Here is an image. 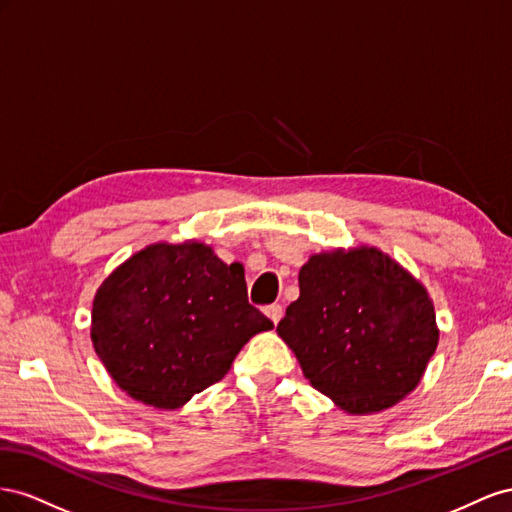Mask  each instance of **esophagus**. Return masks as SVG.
I'll return each mask as SVG.
<instances>
[{"label":"esophagus","mask_w":512,"mask_h":512,"mask_svg":"<svg viewBox=\"0 0 512 512\" xmlns=\"http://www.w3.org/2000/svg\"><path fill=\"white\" fill-rule=\"evenodd\" d=\"M264 313L272 319V324H279L281 317H283V306L281 304H270V306H266Z\"/></svg>","instance_id":"1"}]
</instances>
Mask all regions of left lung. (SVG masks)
Listing matches in <instances>:
<instances>
[{"mask_svg": "<svg viewBox=\"0 0 512 512\" xmlns=\"http://www.w3.org/2000/svg\"><path fill=\"white\" fill-rule=\"evenodd\" d=\"M300 298L276 326L304 377L349 414H373L410 394L437 347L433 302L377 248L313 255Z\"/></svg>", "mask_w": 512, "mask_h": 512, "instance_id": "1", "label": "left lung"}]
</instances>
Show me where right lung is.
<instances>
[{
  "instance_id": "add662e5",
  "label": "right lung",
  "mask_w": 512,
  "mask_h": 512,
  "mask_svg": "<svg viewBox=\"0 0 512 512\" xmlns=\"http://www.w3.org/2000/svg\"><path fill=\"white\" fill-rule=\"evenodd\" d=\"M272 321L248 304L244 268L206 244H152L96 291L92 341L130 397L175 410L221 382L242 345Z\"/></svg>"
}]
</instances>
